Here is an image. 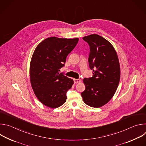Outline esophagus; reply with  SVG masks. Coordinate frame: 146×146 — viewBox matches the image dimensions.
<instances>
[{"label":"esophagus","mask_w":146,"mask_h":146,"mask_svg":"<svg viewBox=\"0 0 146 146\" xmlns=\"http://www.w3.org/2000/svg\"><path fill=\"white\" fill-rule=\"evenodd\" d=\"M81 81V80L80 79H74V82L75 83V84H76V83H78V82H80Z\"/></svg>","instance_id":"obj_1"}]
</instances>
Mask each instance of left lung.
<instances>
[{
	"label": "left lung",
	"mask_w": 146,
	"mask_h": 146,
	"mask_svg": "<svg viewBox=\"0 0 146 146\" xmlns=\"http://www.w3.org/2000/svg\"><path fill=\"white\" fill-rule=\"evenodd\" d=\"M89 44V66L93 76L84 78L86 90L81 93L89 106L100 108L108 103L116 92L120 79V66L116 51L105 38L92 34L82 37Z\"/></svg>",
	"instance_id": "8db88e82"
}]
</instances>
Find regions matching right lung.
I'll return each mask as SVG.
<instances>
[{
    "label": "right lung",
    "mask_w": 146,
    "mask_h": 146,
    "mask_svg": "<svg viewBox=\"0 0 146 146\" xmlns=\"http://www.w3.org/2000/svg\"><path fill=\"white\" fill-rule=\"evenodd\" d=\"M78 41V38L51 37L41 41L33 52L30 63L32 88L38 100L50 108L63 105L67 91L74 84L73 79L59 71Z\"/></svg>",
    "instance_id": "add662e5"
}]
</instances>
